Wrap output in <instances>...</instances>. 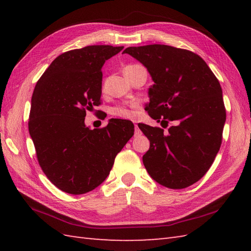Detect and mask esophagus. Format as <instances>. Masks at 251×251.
<instances>
[{"instance_id":"1","label":"esophagus","mask_w":251,"mask_h":251,"mask_svg":"<svg viewBox=\"0 0 251 251\" xmlns=\"http://www.w3.org/2000/svg\"><path fill=\"white\" fill-rule=\"evenodd\" d=\"M139 135H141V130L139 128V126L136 124L135 125V136H139Z\"/></svg>"}]
</instances>
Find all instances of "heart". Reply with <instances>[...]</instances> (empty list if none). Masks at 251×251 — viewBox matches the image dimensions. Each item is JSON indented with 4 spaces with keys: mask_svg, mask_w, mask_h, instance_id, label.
<instances>
[{
    "mask_svg": "<svg viewBox=\"0 0 251 251\" xmlns=\"http://www.w3.org/2000/svg\"><path fill=\"white\" fill-rule=\"evenodd\" d=\"M136 104H120L110 108L109 112L114 116L123 117V119H132L135 116Z\"/></svg>",
    "mask_w": 251,
    "mask_h": 251,
    "instance_id": "heart-1",
    "label": "heart"
}]
</instances>
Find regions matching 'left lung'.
<instances>
[{
	"label": "left lung",
	"mask_w": 251,
	"mask_h": 251,
	"mask_svg": "<svg viewBox=\"0 0 251 251\" xmlns=\"http://www.w3.org/2000/svg\"><path fill=\"white\" fill-rule=\"evenodd\" d=\"M147 68L154 84L146 110L163 128L138 124L150 140L143 165L157 183L184 189L214 163L222 142L226 108L222 89L201 58L186 50L153 44L123 51Z\"/></svg>",
	"instance_id": "8db88e82"
}]
</instances>
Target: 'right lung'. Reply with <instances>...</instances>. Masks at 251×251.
I'll return each mask as SVG.
<instances>
[{
  "instance_id": "1",
  "label": "right lung",
  "mask_w": 251,
  "mask_h": 251,
  "mask_svg": "<svg viewBox=\"0 0 251 251\" xmlns=\"http://www.w3.org/2000/svg\"><path fill=\"white\" fill-rule=\"evenodd\" d=\"M123 49L93 45L63 52L35 85L29 132L42 170L66 193L79 195L99 186L134 136V124L126 120L111 119L100 129L85 125L86 111L100 104L101 69Z\"/></svg>"
}]
</instances>
